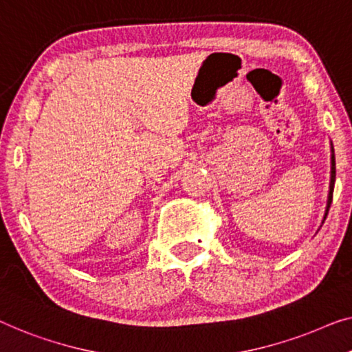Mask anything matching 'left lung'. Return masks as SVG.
<instances>
[{"label":"left lung","instance_id":"obj_1","mask_svg":"<svg viewBox=\"0 0 352 352\" xmlns=\"http://www.w3.org/2000/svg\"><path fill=\"white\" fill-rule=\"evenodd\" d=\"M333 185H335V153H333V145L330 142V182H329V194H327V204H326V212H324L321 226L326 221V217L329 213L330 204H332V194H333Z\"/></svg>","mask_w":352,"mask_h":352}]
</instances>
